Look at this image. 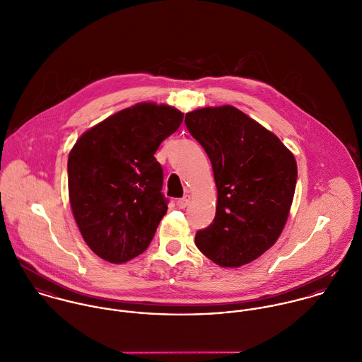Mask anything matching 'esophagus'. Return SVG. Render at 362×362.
Here are the masks:
<instances>
[{
    "label": "esophagus",
    "mask_w": 362,
    "mask_h": 362,
    "mask_svg": "<svg viewBox=\"0 0 362 362\" xmlns=\"http://www.w3.org/2000/svg\"><path fill=\"white\" fill-rule=\"evenodd\" d=\"M189 203H190V196H185V197H182V199H179L177 202H176V206L179 207V209H186L187 206H189Z\"/></svg>",
    "instance_id": "obj_1"
}]
</instances>
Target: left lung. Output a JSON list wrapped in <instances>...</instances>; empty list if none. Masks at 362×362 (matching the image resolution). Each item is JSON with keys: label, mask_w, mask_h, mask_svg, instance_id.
Wrapping results in <instances>:
<instances>
[{"label": "left lung", "mask_w": 362, "mask_h": 362, "mask_svg": "<svg viewBox=\"0 0 362 362\" xmlns=\"http://www.w3.org/2000/svg\"><path fill=\"white\" fill-rule=\"evenodd\" d=\"M185 123L207 152L217 185L216 218L197 230L196 246L221 267L247 264L284 229L295 158L277 136L229 105L186 113Z\"/></svg>", "instance_id": "left-lung-1"}]
</instances>
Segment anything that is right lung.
Segmentation results:
<instances>
[{"instance_id":"obj_1","label":"right lung","mask_w":362,"mask_h":362,"mask_svg":"<svg viewBox=\"0 0 362 362\" xmlns=\"http://www.w3.org/2000/svg\"><path fill=\"white\" fill-rule=\"evenodd\" d=\"M183 122L175 107L139 103L85 132L69 155L74 218L93 253L110 263L141 255L168 210L153 153Z\"/></svg>"}]
</instances>
